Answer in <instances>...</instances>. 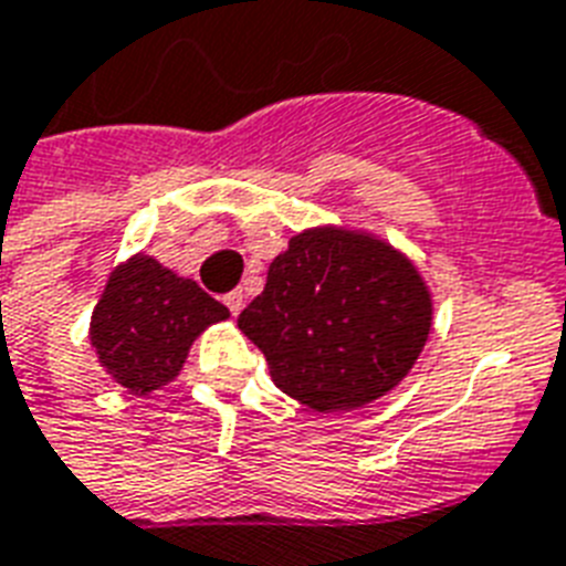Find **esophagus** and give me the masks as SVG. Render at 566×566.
<instances>
[{
    "instance_id": "1",
    "label": "esophagus",
    "mask_w": 566,
    "mask_h": 566,
    "mask_svg": "<svg viewBox=\"0 0 566 566\" xmlns=\"http://www.w3.org/2000/svg\"><path fill=\"white\" fill-rule=\"evenodd\" d=\"M223 304H227V310L233 315L242 313V306H244V295L235 289V292H230V295H223Z\"/></svg>"
}]
</instances>
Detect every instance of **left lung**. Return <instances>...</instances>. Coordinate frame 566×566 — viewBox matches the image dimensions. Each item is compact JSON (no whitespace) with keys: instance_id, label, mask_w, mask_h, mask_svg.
<instances>
[{"instance_id":"left-lung-1","label":"left lung","mask_w":566,"mask_h":566,"mask_svg":"<svg viewBox=\"0 0 566 566\" xmlns=\"http://www.w3.org/2000/svg\"><path fill=\"white\" fill-rule=\"evenodd\" d=\"M239 327L286 396L318 413L354 410L413 369L431 331V295L387 242L322 227L271 262Z\"/></svg>"}]
</instances>
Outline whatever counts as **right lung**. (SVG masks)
Returning <instances> with one entry per match:
<instances>
[{"label": "right lung", "instance_id": "right-lung-1", "mask_svg": "<svg viewBox=\"0 0 566 566\" xmlns=\"http://www.w3.org/2000/svg\"><path fill=\"white\" fill-rule=\"evenodd\" d=\"M230 310L195 280L177 277L153 256H133L112 271L91 315V345L112 378L135 396L165 387L188 348Z\"/></svg>", "mask_w": 566, "mask_h": 566}]
</instances>
